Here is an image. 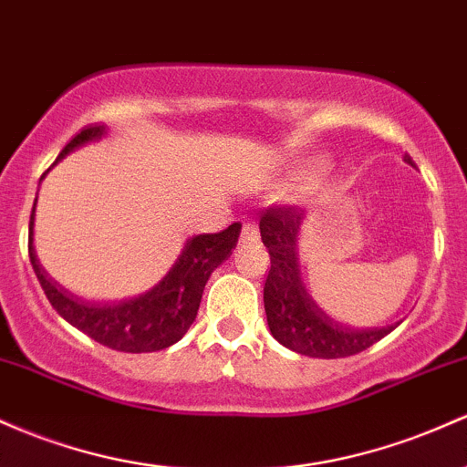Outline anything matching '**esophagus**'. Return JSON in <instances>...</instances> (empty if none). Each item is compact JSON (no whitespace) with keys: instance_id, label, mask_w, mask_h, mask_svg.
<instances>
[{"instance_id":"esophagus-1","label":"esophagus","mask_w":467,"mask_h":467,"mask_svg":"<svg viewBox=\"0 0 467 467\" xmlns=\"http://www.w3.org/2000/svg\"><path fill=\"white\" fill-rule=\"evenodd\" d=\"M259 242V228L257 223H245L242 228V244Z\"/></svg>"}]
</instances>
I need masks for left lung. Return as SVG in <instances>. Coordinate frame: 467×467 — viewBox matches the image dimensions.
<instances>
[{"label":"left lung","instance_id":"obj_1","mask_svg":"<svg viewBox=\"0 0 467 467\" xmlns=\"http://www.w3.org/2000/svg\"><path fill=\"white\" fill-rule=\"evenodd\" d=\"M412 163V157H403ZM301 213L295 206L275 203L259 217L261 242L270 254V270L264 285L268 327L281 346L315 358H341L368 350L390 335L394 326L350 327L327 317L306 292L296 265V234Z\"/></svg>","mask_w":467,"mask_h":467}]
</instances>
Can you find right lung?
<instances>
[{
  "label": "right lung",
  "mask_w": 467,
  "mask_h": 467,
  "mask_svg": "<svg viewBox=\"0 0 467 467\" xmlns=\"http://www.w3.org/2000/svg\"><path fill=\"white\" fill-rule=\"evenodd\" d=\"M106 132L104 126H86L84 130L66 143L59 159H64L75 148L84 146L92 140H99ZM55 161V163H57ZM37 202V199H35ZM35 213V210H33ZM242 223H233L222 233L197 234L188 239L182 254L168 275L146 295L119 304H95L61 288L53 276L42 268L33 245V214H30V242L28 254L35 275L48 296L50 306L101 346H109L119 352H157L182 339L192 326L202 304L203 288L208 276L217 265L233 254L237 245Z\"/></svg>",
  "instance_id": "obj_1"
}]
</instances>
